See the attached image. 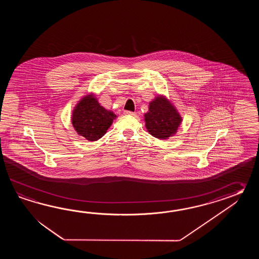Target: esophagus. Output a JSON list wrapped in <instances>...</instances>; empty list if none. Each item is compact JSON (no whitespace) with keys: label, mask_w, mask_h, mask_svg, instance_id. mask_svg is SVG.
Masks as SVG:
<instances>
[{"label":"esophagus","mask_w":259,"mask_h":259,"mask_svg":"<svg viewBox=\"0 0 259 259\" xmlns=\"http://www.w3.org/2000/svg\"><path fill=\"white\" fill-rule=\"evenodd\" d=\"M124 114L125 115H130V116H135L136 115V113H134V112H132V111H124Z\"/></svg>","instance_id":"34e87169"}]
</instances>
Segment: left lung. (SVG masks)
Masks as SVG:
<instances>
[{
    "label": "left lung",
    "instance_id": "8db88e82",
    "mask_svg": "<svg viewBox=\"0 0 259 259\" xmlns=\"http://www.w3.org/2000/svg\"><path fill=\"white\" fill-rule=\"evenodd\" d=\"M145 127L154 137L166 140L178 132L182 117L176 106L165 95H157L149 103V109L144 114Z\"/></svg>",
    "mask_w": 259,
    "mask_h": 259
}]
</instances>
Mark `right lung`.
I'll use <instances>...</instances> for the list:
<instances>
[{"instance_id": "add662e5", "label": "right lung", "mask_w": 259, "mask_h": 259, "mask_svg": "<svg viewBox=\"0 0 259 259\" xmlns=\"http://www.w3.org/2000/svg\"><path fill=\"white\" fill-rule=\"evenodd\" d=\"M116 118L114 112L100 105L93 93L84 95L72 111V126L75 132L90 142L103 137Z\"/></svg>"}]
</instances>
